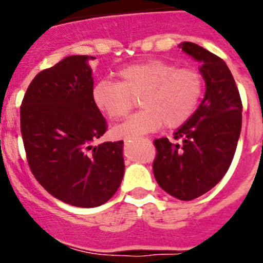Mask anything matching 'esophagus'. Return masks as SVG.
Masks as SVG:
<instances>
[{
    "mask_svg": "<svg viewBox=\"0 0 263 263\" xmlns=\"http://www.w3.org/2000/svg\"><path fill=\"white\" fill-rule=\"evenodd\" d=\"M126 142H128V140H126Z\"/></svg>",
    "mask_w": 263,
    "mask_h": 263,
    "instance_id": "obj_1",
    "label": "esophagus"
}]
</instances>
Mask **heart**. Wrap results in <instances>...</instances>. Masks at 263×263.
Listing matches in <instances>:
<instances>
[{
	"label": "heart",
	"instance_id": "obj_1",
	"mask_svg": "<svg viewBox=\"0 0 263 263\" xmlns=\"http://www.w3.org/2000/svg\"><path fill=\"white\" fill-rule=\"evenodd\" d=\"M119 82L100 80L92 100L112 121L124 118L141 98L144 110L115 128L117 136L135 139L156 131L163 124L177 128L197 109L203 91L202 75L196 68L177 67L166 61L132 65L118 72Z\"/></svg>",
	"mask_w": 263,
	"mask_h": 263
}]
</instances>
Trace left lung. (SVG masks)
<instances>
[{
    "mask_svg": "<svg viewBox=\"0 0 263 263\" xmlns=\"http://www.w3.org/2000/svg\"><path fill=\"white\" fill-rule=\"evenodd\" d=\"M183 52L201 62L205 98L192 117L177 129L174 140L154 141L153 172L158 184L173 197L191 201L209 192L229 169L242 129V99L227 63L191 42Z\"/></svg>",
    "mask_w": 263,
    "mask_h": 263,
    "instance_id": "left-lung-1",
    "label": "left lung"
}]
</instances>
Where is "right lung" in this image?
<instances>
[{"mask_svg":"<svg viewBox=\"0 0 263 263\" xmlns=\"http://www.w3.org/2000/svg\"><path fill=\"white\" fill-rule=\"evenodd\" d=\"M91 55H70L41 71L20 107L29 168L53 197L97 208L117 192L124 174L123 141L94 146L108 126L92 100Z\"/></svg>","mask_w":263,"mask_h":263,"instance_id":"obj_1","label":"right lung"}]
</instances>
